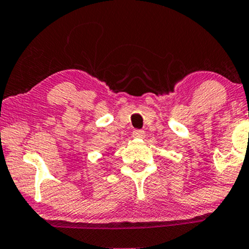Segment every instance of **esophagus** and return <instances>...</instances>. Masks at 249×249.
<instances>
[{"instance_id":"obj_1","label":"esophagus","mask_w":249,"mask_h":249,"mask_svg":"<svg viewBox=\"0 0 249 249\" xmlns=\"http://www.w3.org/2000/svg\"><path fill=\"white\" fill-rule=\"evenodd\" d=\"M132 136L135 138H143V137H145V131H143V130H135L132 132Z\"/></svg>"}]
</instances>
